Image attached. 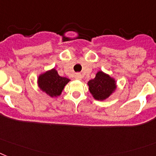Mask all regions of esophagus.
Returning <instances> with one entry per match:
<instances>
[{
	"mask_svg": "<svg viewBox=\"0 0 156 156\" xmlns=\"http://www.w3.org/2000/svg\"><path fill=\"white\" fill-rule=\"evenodd\" d=\"M74 78L77 79V80H81L82 78V75L81 74H79V73H77V74H75V75H74Z\"/></svg>",
	"mask_w": 156,
	"mask_h": 156,
	"instance_id": "34e87169",
	"label": "esophagus"
}]
</instances>
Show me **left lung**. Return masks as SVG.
Returning a JSON list of instances; mask_svg holds the SVG:
<instances>
[{
  "mask_svg": "<svg viewBox=\"0 0 156 156\" xmlns=\"http://www.w3.org/2000/svg\"><path fill=\"white\" fill-rule=\"evenodd\" d=\"M90 94L95 100L105 101L116 90V82L109 74L99 70L94 79L87 83Z\"/></svg>",
  "mask_w": 156,
  "mask_h": 156,
  "instance_id": "8db88e82",
  "label": "left lung"
}]
</instances>
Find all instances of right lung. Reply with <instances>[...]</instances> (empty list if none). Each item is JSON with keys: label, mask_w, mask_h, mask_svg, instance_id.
I'll list each match as a JSON object with an SVG mask.
<instances>
[{"label": "right lung", "mask_w": 156, "mask_h": 156, "mask_svg": "<svg viewBox=\"0 0 156 156\" xmlns=\"http://www.w3.org/2000/svg\"><path fill=\"white\" fill-rule=\"evenodd\" d=\"M70 79L58 75V71L52 68L42 73L37 78V84L40 90L51 98H57L62 94L64 87Z\"/></svg>", "instance_id": "obj_1"}]
</instances>
